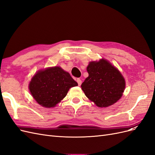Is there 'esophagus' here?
Returning <instances> with one entry per match:
<instances>
[{"mask_svg": "<svg viewBox=\"0 0 155 155\" xmlns=\"http://www.w3.org/2000/svg\"><path fill=\"white\" fill-rule=\"evenodd\" d=\"M77 82H78V85L79 86H80L81 85V83H82V81H81V80L79 78H78L77 79Z\"/></svg>", "mask_w": 155, "mask_h": 155, "instance_id": "34e87169", "label": "esophagus"}]
</instances>
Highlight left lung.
Masks as SVG:
<instances>
[{
    "instance_id": "obj_1",
    "label": "left lung",
    "mask_w": 155,
    "mask_h": 155,
    "mask_svg": "<svg viewBox=\"0 0 155 155\" xmlns=\"http://www.w3.org/2000/svg\"><path fill=\"white\" fill-rule=\"evenodd\" d=\"M88 77L81 88L85 96L100 107L113 105L122 96L125 87L122 75L105 59L92 61L87 67Z\"/></svg>"
}]
</instances>
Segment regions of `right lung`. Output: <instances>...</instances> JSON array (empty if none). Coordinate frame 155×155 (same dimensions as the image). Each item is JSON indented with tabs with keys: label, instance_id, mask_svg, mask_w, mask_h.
<instances>
[{
	"label": "right lung",
	"instance_id": "1",
	"mask_svg": "<svg viewBox=\"0 0 155 155\" xmlns=\"http://www.w3.org/2000/svg\"><path fill=\"white\" fill-rule=\"evenodd\" d=\"M69 73L60 67H55L41 70L33 77L29 88L31 95L43 107H55L67 96L70 88L76 87Z\"/></svg>",
	"mask_w": 155,
	"mask_h": 155
}]
</instances>
